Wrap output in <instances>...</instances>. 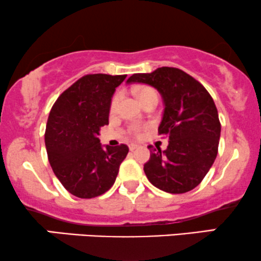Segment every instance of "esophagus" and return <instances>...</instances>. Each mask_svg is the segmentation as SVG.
Masks as SVG:
<instances>
[{
    "instance_id": "esophagus-1",
    "label": "esophagus",
    "mask_w": 261,
    "mask_h": 261,
    "mask_svg": "<svg viewBox=\"0 0 261 261\" xmlns=\"http://www.w3.org/2000/svg\"><path fill=\"white\" fill-rule=\"evenodd\" d=\"M138 147H139V145H137V144H129V150H130V151L137 150Z\"/></svg>"
}]
</instances>
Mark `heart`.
Listing matches in <instances>:
<instances>
[{"instance_id":"heart-1","label":"heart","mask_w":261,"mask_h":261,"mask_svg":"<svg viewBox=\"0 0 261 261\" xmlns=\"http://www.w3.org/2000/svg\"><path fill=\"white\" fill-rule=\"evenodd\" d=\"M136 94L138 96V99L140 100L141 104H144L145 101L150 100V99H156V100H159V95H157V92L152 88V87H147V86L138 87V88L136 89ZM118 100H120V93H116V94L114 95V98H112L111 104H110L111 112H114L116 110V106H117ZM143 129H145V125L132 124L129 127V133L133 137H140V134H141V132H143Z\"/></svg>"}]
</instances>
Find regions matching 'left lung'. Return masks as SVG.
<instances>
[{"label":"left lung","instance_id":"8db88e82","mask_svg":"<svg viewBox=\"0 0 261 261\" xmlns=\"http://www.w3.org/2000/svg\"><path fill=\"white\" fill-rule=\"evenodd\" d=\"M146 83L162 95L165 111L159 134L169 138L165 151L151 149L144 165L149 181L169 194L191 191L218 155L221 125L217 106L197 80L176 67L134 73L127 83Z\"/></svg>","mask_w":261,"mask_h":261}]
</instances>
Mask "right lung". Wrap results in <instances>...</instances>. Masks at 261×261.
Masks as SVG:
<instances>
[{
	"mask_svg": "<svg viewBox=\"0 0 261 261\" xmlns=\"http://www.w3.org/2000/svg\"><path fill=\"white\" fill-rule=\"evenodd\" d=\"M127 75H86L52 106L44 134L48 161L70 194L93 198L114 185L127 145L101 146L100 128L109 124L111 98Z\"/></svg>",
	"mask_w": 261,
	"mask_h": 261,
	"instance_id": "1",
	"label": "right lung"
}]
</instances>
